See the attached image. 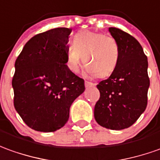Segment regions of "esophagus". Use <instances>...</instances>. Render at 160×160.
<instances>
[{
	"label": "esophagus",
	"mask_w": 160,
	"mask_h": 160,
	"mask_svg": "<svg viewBox=\"0 0 160 160\" xmlns=\"http://www.w3.org/2000/svg\"><path fill=\"white\" fill-rule=\"evenodd\" d=\"M96 84L92 83V82H90V81H85V87L86 88H91V87H94Z\"/></svg>",
	"instance_id": "34e87169"
}]
</instances>
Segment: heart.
Wrapping results in <instances>:
<instances>
[{
    "label": "heart",
    "instance_id": "b5f03b06",
    "mask_svg": "<svg viewBox=\"0 0 160 160\" xmlns=\"http://www.w3.org/2000/svg\"><path fill=\"white\" fill-rule=\"evenodd\" d=\"M87 63V72L92 75L107 77L119 63L120 49L114 38L89 30L76 33L72 47L66 53V64L72 72L80 69L81 58Z\"/></svg>",
    "mask_w": 160,
    "mask_h": 160
}]
</instances>
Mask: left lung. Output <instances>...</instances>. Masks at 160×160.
Instances as JSON below:
<instances>
[{"label": "left lung", "mask_w": 160, "mask_h": 160, "mask_svg": "<svg viewBox=\"0 0 160 160\" xmlns=\"http://www.w3.org/2000/svg\"><path fill=\"white\" fill-rule=\"evenodd\" d=\"M108 30L119 44L120 56L110 77L97 85L100 97L94 118L101 127L122 130L133 125L146 110L150 86L148 61L134 37L116 28Z\"/></svg>", "instance_id": "1"}]
</instances>
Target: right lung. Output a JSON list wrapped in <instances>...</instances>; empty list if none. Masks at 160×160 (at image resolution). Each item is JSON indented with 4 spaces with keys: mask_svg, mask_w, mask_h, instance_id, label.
Listing matches in <instances>:
<instances>
[{
    "mask_svg": "<svg viewBox=\"0 0 160 160\" xmlns=\"http://www.w3.org/2000/svg\"><path fill=\"white\" fill-rule=\"evenodd\" d=\"M72 29L57 28L34 35L17 57L12 86L15 110L30 128L50 132L64 127L84 80L66 65Z\"/></svg>",
    "mask_w": 160,
    "mask_h": 160,
    "instance_id": "obj_1",
    "label": "right lung"
}]
</instances>
